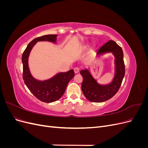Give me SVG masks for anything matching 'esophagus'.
Here are the masks:
<instances>
[{
    "instance_id": "esophagus-1",
    "label": "esophagus",
    "mask_w": 148,
    "mask_h": 148,
    "mask_svg": "<svg viewBox=\"0 0 148 148\" xmlns=\"http://www.w3.org/2000/svg\"><path fill=\"white\" fill-rule=\"evenodd\" d=\"M74 71H75V73H78L79 71V69L78 67H75L74 69Z\"/></svg>"
}]
</instances>
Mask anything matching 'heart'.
Listing matches in <instances>:
<instances>
[{
	"label": "heart",
	"instance_id": "1",
	"mask_svg": "<svg viewBox=\"0 0 148 148\" xmlns=\"http://www.w3.org/2000/svg\"><path fill=\"white\" fill-rule=\"evenodd\" d=\"M88 47V46L87 45V46H84V47H83V49H87Z\"/></svg>",
	"mask_w": 148,
	"mask_h": 148
}]
</instances>
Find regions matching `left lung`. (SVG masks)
I'll return each mask as SVG.
<instances>
[{"label":"left lung","instance_id":"obj_1","mask_svg":"<svg viewBox=\"0 0 148 148\" xmlns=\"http://www.w3.org/2000/svg\"><path fill=\"white\" fill-rule=\"evenodd\" d=\"M112 53L114 56V75L112 82L101 84L93 77L89 69L80 71L83 80L82 89L86 99L93 102H102L112 97L119 89L125 75L123 53L122 48L114 41L106 42L96 51V56Z\"/></svg>","mask_w":148,"mask_h":148}]
</instances>
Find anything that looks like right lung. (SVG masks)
<instances>
[{
    "mask_svg": "<svg viewBox=\"0 0 148 148\" xmlns=\"http://www.w3.org/2000/svg\"><path fill=\"white\" fill-rule=\"evenodd\" d=\"M57 34H47L34 39L26 47L21 57L23 64V79L26 86L38 99L50 103L59 100L64 95L67 84L72 79L75 73L73 69L66 72H59L45 80L36 79L31 75L29 69L28 58L34 46L39 41L57 43Z\"/></svg>",
    "mask_w": 148,
    "mask_h": 148,
    "instance_id": "add662e5",
    "label": "right lung"
}]
</instances>
